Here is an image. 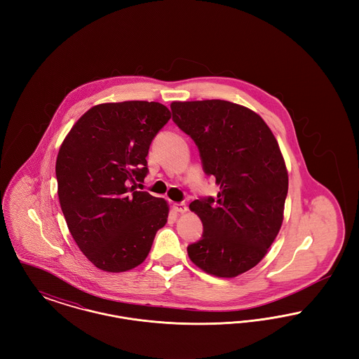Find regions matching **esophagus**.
I'll list each match as a JSON object with an SVG mask.
<instances>
[{"label":"esophagus","mask_w":359,"mask_h":359,"mask_svg":"<svg viewBox=\"0 0 359 359\" xmlns=\"http://www.w3.org/2000/svg\"><path fill=\"white\" fill-rule=\"evenodd\" d=\"M173 210H175L176 212L184 214V212L187 211V205H184V203H175V205H173Z\"/></svg>","instance_id":"obj_1"}]
</instances>
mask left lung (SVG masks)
<instances>
[{"label": "left lung", "mask_w": 359, "mask_h": 359, "mask_svg": "<svg viewBox=\"0 0 359 359\" xmlns=\"http://www.w3.org/2000/svg\"><path fill=\"white\" fill-rule=\"evenodd\" d=\"M171 110L219 186L215 199L189 205L203 236L188 245V257L205 273L237 277L265 257L283 224L288 172L278 142L265 121L237 103L172 102Z\"/></svg>", "instance_id": "8db88e82"}]
</instances>
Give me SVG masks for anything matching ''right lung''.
Listing matches in <instances>:
<instances>
[{
    "label": "right lung",
    "instance_id": "right-lung-1",
    "mask_svg": "<svg viewBox=\"0 0 359 359\" xmlns=\"http://www.w3.org/2000/svg\"><path fill=\"white\" fill-rule=\"evenodd\" d=\"M170 118L158 102L101 103L60 145V207L78 248L101 271L120 273L142 264L167 223L168 203L135 184L144 182L149 145Z\"/></svg>",
    "mask_w": 359,
    "mask_h": 359
}]
</instances>
